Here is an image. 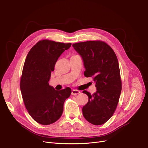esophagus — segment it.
I'll use <instances>...</instances> for the list:
<instances>
[{
  "label": "esophagus",
  "instance_id": "esophagus-1",
  "mask_svg": "<svg viewBox=\"0 0 148 148\" xmlns=\"http://www.w3.org/2000/svg\"><path fill=\"white\" fill-rule=\"evenodd\" d=\"M80 93V92L77 90H72L71 95H77L78 94H79Z\"/></svg>",
  "mask_w": 148,
  "mask_h": 148
}]
</instances>
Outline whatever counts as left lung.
Segmentation results:
<instances>
[{
    "mask_svg": "<svg viewBox=\"0 0 148 148\" xmlns=\"http://www.w3.org/2000/svg\"><path fill=\"white\" fill-rule=\"evenodd\" d=\"M83 60L86 77H92L97 91L88 97L83 107L85 119L92 124L105 123L113 115L120 96L122 83L119 61L113 49L101 40H91L73 45Z\"/></svg>",
    "mask_w": 148,
    "mask_h": 148,
    "instance_id": "8db88e82",
    "label": "left lung"
}]
</instances>
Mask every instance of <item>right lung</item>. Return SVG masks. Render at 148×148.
Here are the masks:
<instances>
[{
  "instance_id": "add662e5",
  "label": "right lung",
  "mask_w": 148,
  "mask_h": 148,
  "mask_svg": "<svg viewBox=\"0 0 148 148\" xmlns=\"http://www.w3.org/2000/svg\"><path fill=\"white\" fill-rule=\"evenodd\" d=\"M71 46L45 39L34 45L26 57L20 88L28 114L39 124L56 122L62 114L65 101L71 95L70 87L56 90L48 83L58 58Z\"/></svg>"
}]
</instances>
